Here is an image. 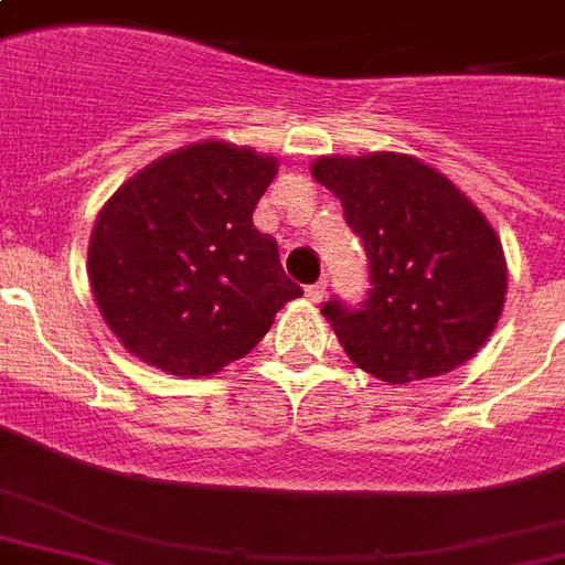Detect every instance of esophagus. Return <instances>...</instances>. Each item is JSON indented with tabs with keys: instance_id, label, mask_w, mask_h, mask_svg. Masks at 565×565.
Segmentation results:
<instances>
[{
	"instance_id": "esophagus-1",
	"label": "esophagus",
	"mask_w": 565,
	"mask_h": 565,
	"mask_svg": "<svg viewBox=\"0 0 565 565\" xmlns=\"http://www.w3.org/2000/svg\"><path fill=\"white\" fill-rule=\"evenodd\" d=\"M326 290H328V281L326 278H319L317 284H308V290H305V296H308L313 305H319V301L326 299Z\"/></svg>"
}]
</instances>
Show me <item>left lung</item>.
<instances>
[{
	"mask_svg": "<svg viewBox=\"0 0 565 565\" xmlns=\"http://www.w3.org/2000/svg\"><path fill=\"white\" fill-rule=\"evenodd\" d=\"M313 179L361 237L370 290L322 313L370 375L407 384L472 358L499 322L508 269L495 231L434 167L407 154L319 158Z\"/></svg>",
	"mask_w": 565,
	"mask_h": 565,
	"instance_id": "left-lung-1",
	"label": "left lung"
}]
</instances>
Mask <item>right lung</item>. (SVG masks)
<instances>
[{
  "label": "right lung",
  "instance_id": "1",
  "mask_svg": "<svg viewBox=\"0 0 565 565\" xmlns=\"http://www.w3.org/2000/svg\"><path fill=\"white\" fill-rule=\"evenodd\" d=\"M275 158L193 143L149 163L102 207L87 266L128 352L170 375H213L255 349L301 287L252 213Z\"/></svg>",
  "mask_w": 565,
  "mask_h": 565
}]
</instances>
